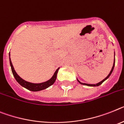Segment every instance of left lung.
I'll list each match as a JSON object with an SVG mask.
<instances>
[{"mask_svg":"<svg viewBox=\"0 0 124 124\" xmlns=\"http://www.w3.org/2000/svg\"><path fill=\"white\" fill-rule=\"evenodd\" d=\"M114 66H115V58H114V62H113V67H112V70H111V71L110 72V73H109V74L108 75V76H107V78H105V79H104L103 80V81H101L100 82V83H97V84H96V85H90V84H86V83H81V82H80L79 81V80H78V81L79 82V83L80 84H81V85H86V86H100V85H101V84H102V83H103V82L105 81L106 79H108V78L109 77H110V75H111V74L112 73V72H113V69H114Z\"/></svg>","mask_w":124,"mask_h":124,"instance_id":"1","label":"left lung"}]
</instances>
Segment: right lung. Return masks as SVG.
Listing matches in <instances>:
<instances>
[{"label":"right lung","mask_w":124,"mask_h":124,"mask_svg":"<svg viewBox=\"0 0 124 124\" xmlns=\"http://www.w3.org/2000/svg\"><path fill=\"white\" fill-rule=\"evenodd\" d=\"M9 55H10V54H9ZM9 61H10V65H11V69H12V74H13V76L15 78L16 80L17 81V83L22 86L24 88H26L27 89H28L30 91H41L43 89H46V88H48L49 86H52V85L55 83L56 80V78H57V72H58V70H59V68H58L56 70V71L55 72L54 76H52V78H51L50 79H49L48 81L46 82H44V83H30V82L26 81L24 79H23L21 78L16 73V72L14 70V67L12 65V62H11V58H9Z\"/></svg>","instance_id":"add662e5"}]
</instances>
